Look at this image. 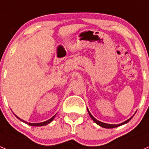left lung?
Here are the masks:
<instances>
[{"instance_id":"left-lung-1","label":"left lung","mask_w":149,"mask_h":149,"mask_svg":"<svg viewBox=\"0 0 149 149\" xmlns=\"http://www.w3.org/2000/svg\"><path fill=\"white\" fill-rule=\"evenodd\" d=\"M87 110H88V113H89V116L91 117V119H93V120L94 121V122H95L97 125H98L101 126V127H104V128H114V127H119V126L122 125H125V124L127 123L129 121L132 119L133 116H133L131 117L130 119H128L127 120H126L125 122H122V123H121V124H118V125H112V124H107V123H104V122H100V121L97 120V119H96L95 118H94V117H93V116L90 113V112L89 111V110H88V109H87Z\"/></svg>"}]
</instances>
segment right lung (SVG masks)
<instances>
[{
    "instance_id": "1",
    "label": "right lung",
    "mask_w": 149,
    "mask_h": 149,
    "mask_svg": "<svg viewBox=\"0 0 149 149\" xmlns=\"http://www.w3.org/2000/svg\"><path fill=\"white\" fill-rule=\"evenodd\" d=\"M55 116H56V114H55V115L54 116L52 117V118H51V119H48V120L45 121V122H39V123H30V122H25V121L22 120V119H21L20 118H19V117L17 116H16L18 119H20L21 121H22V122H24V123L27 124V125H30V126H36V127H39V126L47 125L48 124L51 123V122L54 120V119Z\"/></svg>"
}]
</instances>
